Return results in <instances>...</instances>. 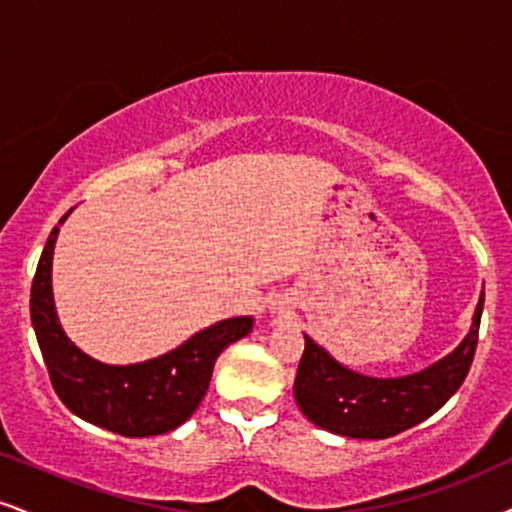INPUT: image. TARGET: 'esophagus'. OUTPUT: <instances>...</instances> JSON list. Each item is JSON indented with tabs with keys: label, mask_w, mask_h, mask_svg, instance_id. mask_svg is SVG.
Wrapping results in <instances>:
<instances>
[{
	"label": "esophagus",
	"mask_w": 512,
	"mask_h": 512,
	"mask_svg": "<svg viewBox=\"0 0 512 512\" xmlns=\"http://www.w3.org/2000/svg\"><path fill=\"white\" fill-rule=\"evenodd\" d=\"M275 311H280V308H275Z\"/></svg>",
	"instance_id": "esophagus-1"
}]
</instances>
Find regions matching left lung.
Returning a JSON list of instances; mask_svg holds the SVG:
<instances>
[{"instance_id":"8db88e82","label":"left lung","mask_w":512,"mask_h":512,"mask_svg":"<svg viewBox=\"0 0 512 512\" xmlns=\"http://www.w3.org/2000/svg\"><path fill=\"white\" fill-rule=\"evenodd\" d=\"M484 292L470 332L449 356L403 377H370L346 368L308 334L294 399L313 425L351 439H387L420 425L456 394L475 358Z\"/></svg>"}]
</instances>
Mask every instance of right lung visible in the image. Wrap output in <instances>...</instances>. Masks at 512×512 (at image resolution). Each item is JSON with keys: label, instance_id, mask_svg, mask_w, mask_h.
<instances>
[{"label": "right lung", "instance_id": "add662e5", "mask_svg": "<svg viewBox=\"0 0 512 512\" xmlns=\"http://www.w3.org/2000/svg\"><path fill=\"white\" fill-rule=\"evenodd\" d=\"M59 225L44 244L30 289V320L56 396L78 418L123 437L173 432L199 408L220 353L251 332L254 318L239 315L220 320L192 334L178 349L142 363L109 365L97 361L66 337L56 315L52 258Z\"/></svg>", "mask_w": 512, "mask_h": 512}]
</instances>
